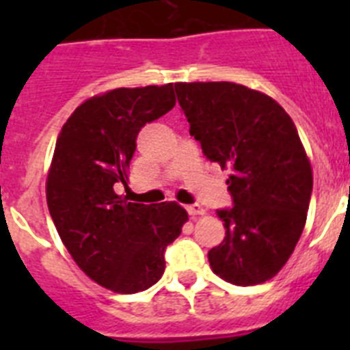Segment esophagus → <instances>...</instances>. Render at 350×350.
Returning <instances> with one entry per match:
<instances>
[{
    "instance_id": "34e87169",
    "label": "esophagus",
    "mask_w": 350,
    "mask_h": 350,
    "mask_svg": "<svg viewBox=\"0 0 350 350\" xmlns=\"http://www.w3.org/2000/svg\"><path fill=\"white\" fill-rule=\"evenodd\" d=\"M187 213H189L191 217H196V215H203L205 213V208L202 205H198V203H193V205L185 206Z\"/></svg>"
}]
</instances>
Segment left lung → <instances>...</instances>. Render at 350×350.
I'll use <instances>...</instances> for the list:
<instances>
[{
  "label": "left lung",
  "mask_w": 350,
  "mask_h": 350,
  "mask_svg": "<svg viewBox=\"0 0 350 350\" xmlns=\"http://www.w3.org/2000/svg\"><path fill=\"white\" fill-rule=\"evenodd\" d=\"M189 133L206 159L230 166L226 237L208 250L213 273L254 286L279 273L305 228L312 168L295 122L270 96L233 82L175 83Z\"/></svg>",
  "instance_id": "left-lung-1"
}]
</instances>
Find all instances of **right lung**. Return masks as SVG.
<instances>
[{"instance_id":"1","label":"right lung","mask_w":350,"mask_h":350,"mask_svg":"<svg viewBox=\"0 0 350 350\" xmlns=\"http://www.w3.org/2000/svg\"><path fill=\"white\" fill-rule=\"evenodd\" d=\"M175 107L173 83L89 98L64 122L47 177V205L64 247L89 279L133 295L165 273V250L187 212L175 202L129 203L128 168L140 129Z\"/></svg>"}]
</instances>
